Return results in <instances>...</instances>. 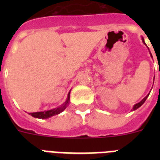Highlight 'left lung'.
I'll use <instances>...</instances> for the list:
<instances>
[{
    "instance_id": "1",
    "label": "left lung",
    "mask_w": 160,
    "mask_h": 160,
    "mask_svg": "<svg viewBox=\"0 0 160 160\" xmlns=\"http://www.w3.org/2000/svg\"><path fill=\"white\" fill-rule=\"evenodd\" d=\"M142 42H143V43L145 44V42H144V40H143V38H142ZM148 95H149V94H148ZM148 95H147L146 97L144 98H143V99L142 100V101H141V102H138V103H137V104H135V105L134 106V107H133V111H135V110H136V109H138V107H140L141 106H142V104H143V103H144V102L146 101V99H147V98H148Z\"/></svg>"
}]
</instances>
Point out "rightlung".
Returning <instances> with one entry per match:
<instances>
[{"mask_svg":"<svg viewBox=\"0 0 160 160\" xmlns=\"http://www.w3.org/2000/svg\"><path fill=\"white\" fill-rule=\"evenodd\" d=\"M69 102H70V93L68 94L67 100H66V102L63 104L62 107H58V108H55L53 110H49V111H42V112H35V113H30L29 114H31L32 117L38 118H47L49 117L53 116V115H56V114H60L61 112H62L66 108L67 105L69 104Z\"/></svg>","mask_w":160,"mask_h":160,"instance_id":"right-lung-1","label":"right lung"}]
</instances>
